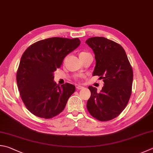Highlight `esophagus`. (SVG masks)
Returning <instances> with one entry per match:
<instances>
[{
    "instance_id": "34e87169",
    "label": "esophagus",
    "mask_w": 153,
    "mask_h": 153,
    "mask_svg": "<svg viewBox=\"0 0 153 153\" xmlns=\"http://www.w3.org/2000/svg\"><path fill=\"white\" fill-rule=\"evenodd\" d=\"M76 89H78V90H80V89L84 88V86H80V85H77L76 86Z\"/></svg>"
}]
</instances>
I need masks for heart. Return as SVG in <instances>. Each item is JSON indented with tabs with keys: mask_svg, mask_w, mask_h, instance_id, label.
Returning a JSON list of instances; mask_svg holds the SVG:
<instances>
[{
	"mask_svg": "<svg viewBox=\"0 0 153 153\" xmlns=\"http://www.w3.org/2000/svg\"><path fill=\"white\" fill-rule=\"evenodd\" d=\"M85 53H85V52H82V53H80V54H85ZM79 54V55H80Z\"/></svg>",
	"mask_w": 153,
	"mask_h": 153,
	"instance_id": "heart-1",
	"label": "heart"
}]
</instances>
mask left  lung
<instances>
[{
    "mask_svg": "<svg viewBox=\"0 0 153 153\" xmlns=\"http://www.w3.org/2000/svg\"><path fill=\"white\" fill-rule=\"evenodd\" d=\"M86 43L94 53L96 66L93 76L103 79L102 90L88 86L91 95L86 107L92 116L100 121H108L121 113L132 93L133 72L125 51L119 44L105 38H89Z\"/></svg>",
    "mask_w": 153,
    "mask_h": 153,
    "instance_id": "8db88e82",
    "label": "left lung"
}]
</instances>
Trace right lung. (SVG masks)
<instances>
[{"mask_svg": "<svg viewBox=\"0 0 153 153\" xmlns=\"http://www.w3.org/2000/svg\"><path fill=\"white\" fill-rule=\"evenodd\" d=\"M80 44L78 38L53 37L34 42L22 54L16 72L17 86L32 114L48 119L64 110L75 86L67 82L60 86L54 82L53 73Z\"/></svg>", "mask_w": 153, "mask_h": 153, "instance_id": "obj_1", "label": "right lung"}]
</instances>
